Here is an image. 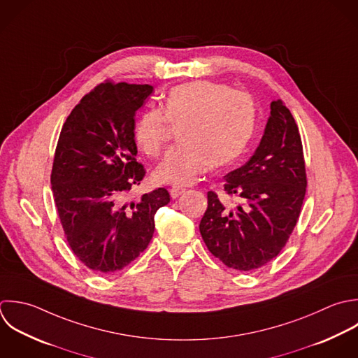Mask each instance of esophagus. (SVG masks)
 Instances as JSON below:
<instances>
[{
    "mask_svg": "<svg viewBox=\"0 0 358 358\" xmlns=\"http://www.w3.org/2000/svg\"><path fill=\"white\" fill-rule=\"evenodd\" d=\"M184 192H185V188H181V187H173V188L170 189V195H171L173 199L178 198V196L182 195Z\"/></svg>",
    "mask_w": 358,
    "mask_h": 358,
    "instance_id": "obj_1",
    "label": "esophagus"
}]
</instances>
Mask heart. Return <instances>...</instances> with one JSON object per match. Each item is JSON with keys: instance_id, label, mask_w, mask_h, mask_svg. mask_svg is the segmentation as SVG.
Returning <instances> with one entry per match:
<instances>
[{"instance_id": "1", "label": "heart", "mask_w": 358, "mask_h": 358, "mask_svg": "<svg viewBox=\"0 0 358 358\" xmlns=\"http://www.w3.org/2000/svg\"><path fill=\"white\" fill-rule=\"evenodd\" d=\"M169 121L184 124L181 146L167 152L153 171L160 184L189 185L210 164L223 167L245 152L257 121L252 97L231 86L210 80H194L173 87L163 103V111L146 110L134 129L141 152L157 156L163 149Z\"/></svg>"}]
</instances>
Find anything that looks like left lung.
<instances>
[{
    "label": "left lung",
    "mask_w": 358,
    "mask_h": 358,
    "mask_svg": "<svg viewBox=\"0 0 358 358\" xmlns=\"http://www.w3.org/2000/svg\"><path fill=\"white\" fill-rule=\"evenodd\" d=\"M224 180V191L238 195L243 203L226 209L215 192H208L201 236L226 266L244 272L258 269L286 245L307 188L299 127L280 99L271 103V115L254 155Z\"/></svg>",
    "instance_id": "left-lung-1"
}]
</instances>
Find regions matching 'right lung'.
<instances>
[{"mask_svg":"<svg viewBox=\"0 0 358 358\" xmlns=\"http://www.w3.org/2000/svg\"><path fill=\"white\" fill-rule=\"evenodd\" d=\"M150 85H99L62 125L55 149L51 191L66 241L89 269L113 273L149 245L155 213L170 202L167 189L124 202L145 169L136 162L135 113Z\"/></svg>","mask_w":358,"mask_h":358,"instance_id":"right-lung-1","label":"right lung"}]
</instances>
